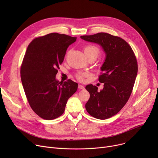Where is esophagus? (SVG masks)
Masks as SVG:
<instances>
[{
    "label": "esophagus",
    "instance_id": "esophagus-1",
    "mask_svg": "<svg viewBox=\"0 0 158 158\" xmlns=\"http://www.w3.org/2000/svg\"><path fill=\"white\" fill-rule=\"evenodd\" d=\"M78 88H79V89H85L84 86H82V85H79Z\"/></svg>",
    "mask_w": 158,
    "mask_h": 158
}]
</instances>
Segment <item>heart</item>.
Wrapping results in <instances>:
<instances>
[{
    "label": "heart",
    "mask_w": 158,
    "mask_h": 158,
    "mask_svg": "<svg viewBox=\"0 0 158 158\" xmlns=\"http://www.w3.org/2000/svg\"><path fill=\"white\" fill-rule=\"evenodd\" d=\"M84 52L86 57L89 56H96L97 57L98 56L99 53H100V51L99 48L95 45H88L85 47L84 49ZM86 76V73H79L77 75V77L79 79H82V77H85Z\"/></svg>",
    "instance_id": "heart-1"
}]
</instances>
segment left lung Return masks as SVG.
Returning <instances> with one entry per match:
<instances>
[{
  "label": "left lung",
  "instance_id": "obj_1",
  "mask_svg": "<svg viewBox=\"0 0 158 158\" xmlns=\"http://www.w3.org/2000/svg\"><path fill=\"white\" fill-rule=\"evenodd\" d=\"M81 38L99 45L106 55L101 67L103 73L98 78L104 88L98 91L93 85L86 86L90 97L85 107L92 117L107 119L117 114L129 100L138 73L136 58L131 46L120 37L99 32Z\"/></svg>",
  "mask_w": 158,
  "mask_h": 158
}]
</instances>
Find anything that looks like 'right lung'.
Returning <instances> with one entry per match:
<instances>
[{
  "label": "right lung",
  "mask_w": 158,
  "mask_h": 158,
  "mask_svg": "<svg viewBox=\"0 0 158 158\" xmlns=\"http://www.w3.org/2000/svg\"><path fill=\"white\" fill-rule=\"evenodd\" d=\"M76 39L53 32L34 39L27 48L20 69L22 83L32 110L45 120L60 117L77 89V82H60L56 77L66 50Z\"/></svg>",
  "instance_id": "add662e5"
}]
</instances>
